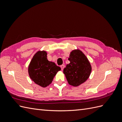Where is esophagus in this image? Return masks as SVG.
<instances>
[{"label": "esophagus", "mask_w": 122, "mask_h": 122, "mask_svg": "<svg viewBox=\"0 0 122 122\" xmlns=\"http://www.w3.org/2000/svg\"><path fill=\"white\" fill-rule=\"evenodd\" d=\"M61 70H63V69H64V68H65V65H61Z\"/></svg>", "instance_id": "esophagus-1"}]
</instances>
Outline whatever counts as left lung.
Here are the masks:
<instances>
[{
    "label": "left lung",
    "instance_id": "obj_1",
    "mask_svg": "<svg viewBox=\"0 0 122 122\" xmlns=\"http://www.w3.org/2000/svg\"><path fill=\"white\" fill-rule=\"evenodd\" d=\"M70 63L64 69V73L69 84L79 86L88 78L92 67L88 59L82 51L77 49L70 53Z\"/></svg>",
    "mask_w": 122,
    "mask_h": 122
}]
</instances>
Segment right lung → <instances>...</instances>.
<instances>
[{
  "mask_svg": "<svg viewBox=\"0 0 122 122\" xmlns=\"http://www.w3.org/2000/svg\"><path fill=\"white\" fill-rule=\"evenodd\" d=\"M47 52L39 51L33 56L28 66L30 78L35 83L45 87L52 82L54 77L61 68L47 60Z\"/></svg>",
  "mask_w": 122,
  "mask_h": 122,
  "instance_id": "obj_1",
  "label": "right lung"
}]
</instances>
